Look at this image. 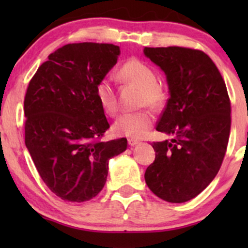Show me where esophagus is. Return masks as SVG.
I'll return each mask as SVG.
<instances>
[{"instance_id":"obj_1","label":"esophagus","mask_w":248,"mask_h":248,"mask_svg":"<svg viewBox=\"0 0 248 248\" xmlns=\"http://www.w3.org/2000/svg\"><path fill=\"white\" fill-rule=\"evenodd\" d=\"M139 143H140V141H139V140H135V139H128V144H129V146L134 147V146H136V144H139Z\"/></svg>"}]
</instances>
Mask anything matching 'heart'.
<instances>
[{"label": "heart", "mask_w": 248, "mask_h": 248, "mask_svg": "<svg viewBox=\"0 0 248 248\" xmlns=\"http://www.w3.org/2000/svg\"><path fill=\"white\" fill-rule=\"evenodd\" d=\"M119 78L126 84L133 85L140 91L139 102L152 108H158L164 104L167 93L164 87L156 79L155 71L149 65L139 59L132 58L121 65ZM96 98L99 104L108 115H115L118 112V98L115 88L109 79L104 78L96 84ZM154 115L148 109L122 114L115 121L113 129L115 134L130 138H141L152 127Z\"/></svg>", "instance_id": "heart-1"}]
</instances>
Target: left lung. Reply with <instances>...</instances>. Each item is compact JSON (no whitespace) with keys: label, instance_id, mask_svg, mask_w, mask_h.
Instances as JSON below:
<instances>
[{"label":"left lung","instance_id":"8db88e82","mask_svg":"<svg viewBox=\"0 0 248 248\" xmlns=\"http://www.w3.org/2000/svg\"><path fill=\"white\" fill-rule=\"evenodd\" d=\"M144 55L166 73L169 99L156 130L171 141L154 142L155 161L144 179L157 197L184 203L199 195L223 163L231 102L212 59L189 47H144Z\"/></svg>","mask_w":248,"mask_h":248}]
</instances>
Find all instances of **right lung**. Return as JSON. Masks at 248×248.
Listing matches in <instances>:
<instances>
[{"label":"right lung","mask_w":248,"mask_h":248,"mask_svg":"<svg viewBox=\"0 0 248 248\" xmlns=\"http://www.w3.org/2000/svg\"><path fill=\"white\" fill-rule=\"evenodd\" d=\"M119 55L113 44H66L29 82L25 146L44 183L64 201L95 197L106 183L109 158L127 149L124 138L101 141L109 124L95 92Z\"/></svg>","instance_id":"obj_1"}]
</instances>
